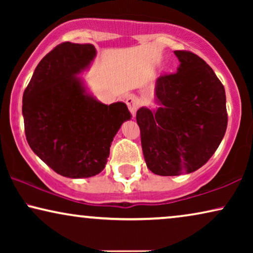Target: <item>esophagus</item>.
<instances>
[{
  "label": "esophagus",
  "mask_w": 253,
  "mask_h": 253,
  "mask_svg": "<svg viewBox=\"0 0 253 253\" xmlns=\"http://www.w3.org/2000/svg\"><path fill=\"white\" fill-rule=\"evenodd\" d=\"M126 103L127 106V108H129L130 113L132 114V116L134 117L136 116V112L137 109L139 108V99L137 98L136 95H127L126 99Z\"/></svg>",
  "instance_id": "1"
}]
</instances>
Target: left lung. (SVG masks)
Returning a JSON list of instances; mask_svg holds the SVG:
<instances>
[{"label": "left lung", "mask_w": 253, "mask_h": 253, "mask_svg": "<svg viewBox=\"0 0 253 253\" xmlns=\"http://www.w3.org/2000/svg\"><path fill=\"white\" fill-rule=\"evenodd\" d=\"M174 54L177 72L157 81L159 107H141L136 115L147 168L160 176L203 167L219 147L228 123L226 92L213 69L191 51Z\"/></svg>", "instance_id": "obj_1"}]
</instances>
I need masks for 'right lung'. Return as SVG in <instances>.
<instances>
[{
    "instance_id": "right-lung-1",
    "label": "right lung",
    "mask_w": 253,
    "mask_h": 253,
    "mask_svg": "<svg viewBox=\"0 0 253 253\" xmlns=\"http://www.w3.org/2000/svg\"><path fill=\"white\" fill-rule=\"evenodd\" d=\"M95 54L91 43L57 44L38 64L23 94L27 143L65 177H91L102 171L114 137L132 117L126 103L103 105L87 94L76 76Z\"/></svg>"
}]
</instances>
